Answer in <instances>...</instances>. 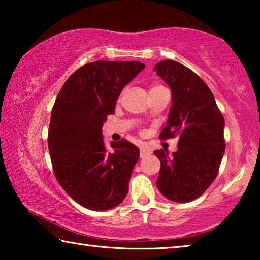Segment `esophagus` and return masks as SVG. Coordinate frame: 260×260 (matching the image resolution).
Masks as SVG:
<instances>
[{
    "instance_id": "obj_1",
    "label": "esophagus",
    "mask_w": 260,
    "mask_h": 260,
    "mask_svg": "<svg viewBox=\"0 0 260 260\" xmlns=\"http://www.w3.org/2000/svg\"><path fill=\"white\" fill-rule=\"evenodd\" d=\"M151 155V151L150 150H148L147 148H141L140 149V157L141 158H146V157H148V156H150Z\"/></svg>"
}]
</instances>
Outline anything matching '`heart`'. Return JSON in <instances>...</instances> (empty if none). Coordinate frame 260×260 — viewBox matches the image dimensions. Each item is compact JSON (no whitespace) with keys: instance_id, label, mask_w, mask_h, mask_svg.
I'll list each match as a JSON object with an SVG mask.
<instances>
[{"instance_id":"obj_1","label":"heart","mask_w":260,"mask_h":260,"mask_svg":"<svg viewBox=\"0 0 260 260\" xmlns=\"http://www.w3.org/2000/svg\"><path fill=\"white\" fill-rule=\"evenodd\" d=\"M155 88H160V87H152V88H151V89H155Z\"/></svg>"}]
</instances>
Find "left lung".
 Listing matches in <instances>:
<instances>
[{"mask_svg": "<svg viewBox=\"0 0 260 260\" xmlns=\"http://www.w3.org/2000/svg\"><path fill=\"white\" fill-rule=\"evenodd\" d=\"M153 71L172 91L166 127L159 135H179L178 150H156L160 160L157 188L167 200L188 203L196 200L217 177L225 153V119L210 88L191 70L167 59Z\"/></svg>", "mask_w": 260, "mask_h": 260, "instance_id": "left-lung-1", "label": "left lung"}]
</instances>
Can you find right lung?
Returning <instances> with one entry per match:
<instances>
[{"instance_id": "right-lung-1", "label": "right lung", "mask_w": 260, "mask_h": 260, "mask_svg": "<svg viewBox=\"0 0 260 260\" xmlns=\"http://www.w3.org/2000/svg\"><path fill=\"white\" fill-rule=\"evenodd\" d=\"M146 68L140 61L98 60L78 69L51 111L48 148L54 173L70 197L93 211L119 205L128 192L139 148L122 139L107 149L102 127L122 88Z\"/></svg>"}]
</instances>
